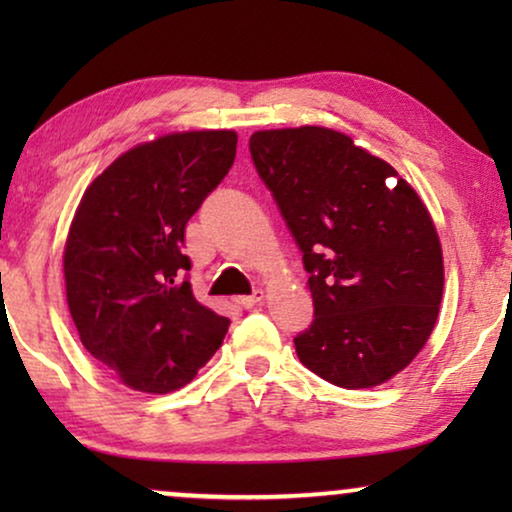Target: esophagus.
Masks as SVG:
<instances>
[{
	"label": "esophagus",
	"mask_w": 512,
	"mask_h": 512,
	"mask_svg": "<svg viewBox=\"0 0 512 512\" xmlns=\"http://www.w3.org/2000/svg\"><path fill=\"white\" fill-rule=\"evenodd\" d=\"M261 300H263V291L256 289L254 293H251V296H240V298H237V305L244 307V310H251V307L261 303Z\"/></svg>",
	"instance_id": "1"
}]
</instances>
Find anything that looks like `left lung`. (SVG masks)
<instances>
[{"mask_svg":"<svg viewBox=\"0 0 512 512\" xmlns=\"http://www.w3.org/2000/svg\"><path fill=\"white\" fill-rule=\"evenodd\" d=\"M249 151L310 275L300 363L342 389L391 380L426 345L443 298L429 209L394 167L331 128L258 130Z\"/></svg>","mask_w":512,"mask_h":512,"instance_id":"obj_1","label":"left lung"}]
</instances>
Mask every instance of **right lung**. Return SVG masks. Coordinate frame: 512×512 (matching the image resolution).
<instances>
[{
	"mask_svg": "<svg viewBox=\"0 0 512 512\" xmlns=\"http://www.w3.org/2000/svg\"><path fill=\"white\" fill-rule=\"evenodd\" d=\"M233 130L172 132L118 156L83 193L65 244L67 305L83 347L144 394L181 389L230 319L184 277L186 223L235 160Z\"/></svg>",
	"mask_w": 512,
	"mask_h": 512,
	"instance_id": "add662e5",
	"label": "right lung"
}]
</instances>
